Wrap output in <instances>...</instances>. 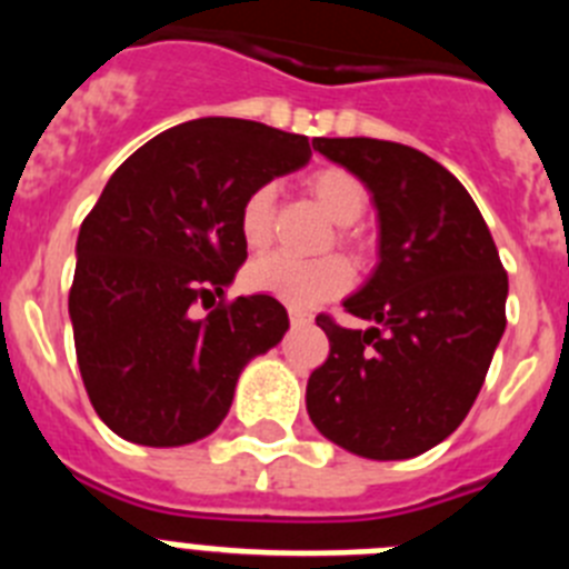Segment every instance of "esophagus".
<instances>
[{"mask_svg":"<svg viewBox=\"0 0 569 569\" xmlns=\"http://www.w3.org/2000/svg\"><path fill=\"white\" fill-rule=\"evenodd\" d=\"M288 313H290V321H293L296 328H301V325H310V321H313V313H310L308 308H296V305H290Z\"/></svg>","mask_w":569,"mask_h":569,"instance_id":"1","label":"esophagus"}]
</instances>
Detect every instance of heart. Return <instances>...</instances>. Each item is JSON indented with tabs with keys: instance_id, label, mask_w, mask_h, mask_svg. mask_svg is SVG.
<instances>
[{
	"instance_id": "b5f03b06",
	"label": "heart",
	"mask_w": 569,
	"mask_h": 569,
	"mask_svg": "<svg viewBox=\"0 0 569 569\" xmlns=\"http://www.w3.org/2000/svg\"><path fill=\"white\" fill-rule=\"evenodd\" d=\"M308 188L316 202L333 222L345 224L339 241L345 248L361 253L365 236L353 222H359L367 210V188L345 168H321L308 176ZM276 213V184L261 182L244 196L239 208V230L248 248H264L273 233ZM248 288L256 293H268L276 299L313 308L321 301L336 299L353 281V270L341 256H321V259H299L290 253H268L256 259L244 273Z\"/></svg>"
}]
</instances>
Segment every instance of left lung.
I'll use <instances>...</instances> for the list:
<instances>
[{"label": "left lung", "mask_w": 569, "mask_h": 569, "mask_svg": "<svg viewBox=\"0 0 569 569\" xmlns=\"http://www.w3.org/2000/svg\"><path fill=\"white\" fill-rule=\"evenodd\" d=\"M379 210V268L345 301L370 330L319 313L330 341L308 381V413L365 459H413L470 413L507 328V270L479 208L421 150L367 136L316 139Z\"/></svg>", "instance_id": "left-lung-1"}]
</instances>
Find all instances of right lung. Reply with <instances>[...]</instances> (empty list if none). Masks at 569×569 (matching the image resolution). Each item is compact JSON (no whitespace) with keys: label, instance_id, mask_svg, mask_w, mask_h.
Wrapping results in <instances>:
<instances>
[{"label":"right lung","instance_id":"add662e5","mask_svg":"<svg viewBox=\"0 0 569 569\" xmlns=\"http://www.w3.org/2000/svg\"><path fill=\"white\" fill-rule=\"evenodd\" d=\"M313 150L308 136L208 116L153 136L110 176L79 230L68 310L88 399L116 436L204 439L241 367L279 345L288 310L268 293L230 301L224 288L248 259L244 196ZM213 295L220 305L196 317Z\"/></svg>","mask_w":569,"mask_h":569}]
</instances>
